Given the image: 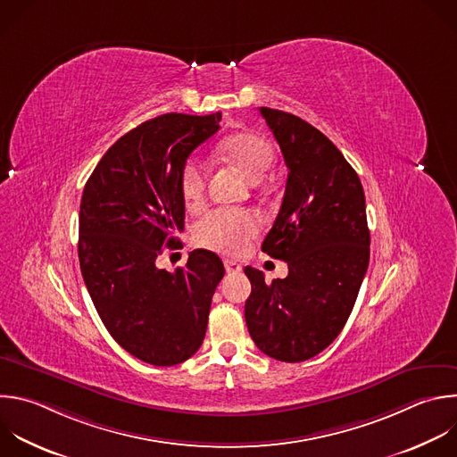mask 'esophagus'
I'll list each match as a JSON object with an SVG mask.
<instances>
[{
    "label": "esophagus",
    "mask_w": 457,
    "mask_h": 457,
    "mask_svg": "<svg viewBox=\"0 0 457 457\" xmlns=\"http://www.w3.org/2000/svg\"><path fill=\"white\" fill-rule=\"evenodd\" d=\"M224 267H226V270H228L229 274H237V272L242 270V265H240L238 262H233V260H226V262H224Z\"/></svg>",
    "instance_id": "34e87169"
}]
</instances>
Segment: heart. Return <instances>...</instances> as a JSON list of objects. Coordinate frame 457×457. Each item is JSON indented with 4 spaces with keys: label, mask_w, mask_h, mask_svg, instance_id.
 <instances>
[{
    "label": "heart",
    "mask_w": 457,
    "mask_h": 457,
    "mask_svg": "<svg viewBox=\"0 0 457 457\" xmlns=\"http://www.w3.org/2000/svg\"><path fill=\"white\" fill-rule=\"evenodd\" d=\"M222 154L235 163L244 176L256 181L270 167L274 152L270 143L256 132H237L220 143ZM179 188L188 210H199L206 190V167L190 156L179 172ZM260 228V219L249 210L217 208L206 213L195 226V242L226 254H240Z\"/></svg>",
    "instance_id": "obj_1"
}]
</instances>
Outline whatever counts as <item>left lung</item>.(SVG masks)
<instances>
[{"mask_svg":"<svg viewBox=\"0 0 457 457\" xmlns=\"http://www.w3.org/2000/svg\"><path fill=\"white\" fill-rule=\"evenodd\" d=\"M260 112L288 169L262 251L287 262L288 274L265 283L262 270L244 269L245 323L265 355L301 362L328 348L353 311L370 263L366 199L357 172L321 130L285 111Z\"/></svg>","mask_w":457,"mask_h":457,"instance_id":"left-lung-1","label":"left lung"}]
</instances>
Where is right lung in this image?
<instances>
[{"label":"right lung","instance_id":"1","mask_svg":"<svg viewBox=\"0 0 457 457\" xmlns=\"http://www.w3.org/2000/svg\"><path fill=\"white\" fill-rule=\"evenodd\" d=\"M222 114H162L121 136L89 176L79 217V260L111 337L152 366H176L203 345L222 260L190 253L176 272L156 267L185 228L179 172Z\"/></svg>","mask_w":457,"mask_h":457}]
</instances>
